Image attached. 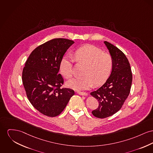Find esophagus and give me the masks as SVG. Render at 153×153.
Returning a JSON list of instances; mask_svg holds the SVG:
<instances>
[{
	"mask_svg": "<svg viewBox=\"0 0 153 153\" xmlns=\"http://www.w3.org/2000/svg\"><path fill=\"white\" fill-rule=\"evenodd\" d=\"M78 94H79V95H81V96H88V93L86 92H77Z\"/></svg>",
	"mask_w": 153,
	"mask_h": 153,
	"instance_id": "34e87169",
	"label": "esophagus"
}]
</instances>
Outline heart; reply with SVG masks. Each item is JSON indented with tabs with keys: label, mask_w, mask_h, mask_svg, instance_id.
Listing matches in <instances>:
<instances>
[{
	"label": "heart",
	"mask_w": 153,
	"mask_h": 153,
	"mask_svg": "<svg viewBox=\"0 0 153 153\" xmlns=\"http://www.w3.org/2000/svg\"><path fill=\"white\" fill-rule=\"evenodd\" d=\"M75 60L86 65L81 77L75 78L67 82V86L75 90H86L92 86H98L107 80L112 71L113 61L110 54L102 53L98 48L86 45L74 53ZM72 60L65 56L60 64V71L66 79L72 75Z\"/></svg>",
	"instance_id": "1"
}]
</instances>
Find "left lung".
<instances>
[{"mask_svg": "<svg viewBox=\"0 0 153 153\" xmlns=\"http://www.w3.org/2000/svg\"><path fill=\"white\" fill-rule=\"evenodd\" d=\"M104 43L112 57L113 65L111 73L105 83L91 93L99 103L92 114L99 118L111 116L121 109L129 94L132 82L130 64L126 56L111 43L107 41Z\"/></svg>", "mask_w": 153, "mask_h": 153, "instance_id": "obj_1", "label": "left lung"}]
</instances>
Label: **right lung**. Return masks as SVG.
<instances>
[{
	"label": "right lung",
	"mask_w": 153,
	"mask_h": 153,
	"mask_svg": "<svg viewBox=\"0 0 153 153\" xmlns=\"http://www.w3.org/2000/svg\"><path fill=\"white\" fill-rule=\"evenodd\" d=\"M74 41L56 38L32 51L23 68L22 80L27 97L39 112L48 117L61 114L75 92L61 88L64 79L59 74L61 59Z\"/></svg>",
	"instance_id": "add662e5"
}]
</instances>
